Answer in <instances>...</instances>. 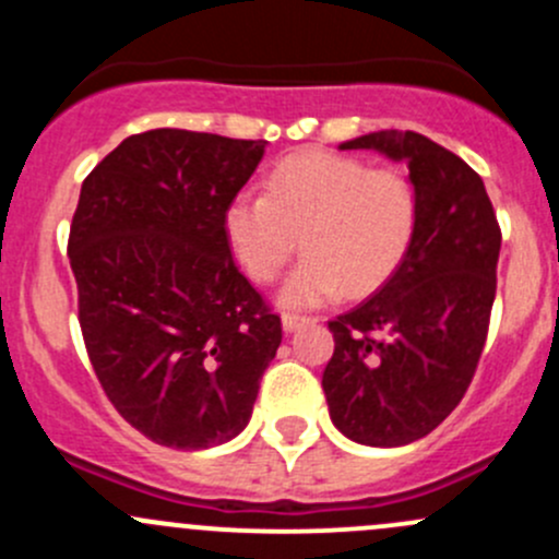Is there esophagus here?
Returning <instances> with one entry per match:
<instances>
[{"instance_id":"esophagus-1","label":"esophagus","mask_w":559,"mask_h":559,"mask_svg":"<svg viewBox=\"0 0 559 559\" xmlns=\"http://www.w3.org/2000/svg\"><path fill=\"white\" fill-rule=\"evenodd\" d=\"M308 316H297V313H284L281 316V326H284V332H295L300 330V326L308 324Z\"/></svg>"}]
</instances>
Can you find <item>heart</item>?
Here are the masks:
<instances>
[{
  "label": "heart",
  "mask_w": 559,
  "mask_h": 559,
  "mask_svg": "<svg viewBox=\"0 0 559 559\" xmlns=\"http://www.w3.org/2000/svg\"><path fill=\"white\" fill-rule=\"evenodd\" d=\"M419 222L416 189L400 170L308 151L281 162L264 194L240 191L224 207V235L240 267L270 284L297 251L306 259L278 292L286 308H316L341 292L370 295L400 267Z\"/></svg>",
  "instance_id": "heart-1"
}]
</instances>
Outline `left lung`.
<instances>
[{
    "mask_svg": "<svg viewBox=\"0 0 559 559\" xmlns=\"http://www.w3.org/2000/svg\"><path fill=\"white\" fill-rule=\"evenodd\" d=\"M341 148L403 162L419 222L386 284L330 321L335 352L321 386L343 436L362 447H405L452 414L476 373L498 284L500 227L478 173L425 134L384 129Z\"/></svg>",
    "mask_w": 559,
    "mask_h": 559,
    "instance_id": "1",
    "label": "left lung"
}]
</instances>
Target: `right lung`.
<instances>
[{"label":"right lung","mask_w":559,"mask_h":559,"mask_svg":"<svg viewBox=\"0 0 559 559\" xmlns=\"http://www.w3.org/2000/svg\"><path fill=\"white\" fill-rule=\"evenodd\" d=\"M264 145L151 129L81 186L70 264L83 341L118 414L159 447L197 452L240 436L281 346V319L224 235V207Z\"/></svg>","instance_id":"right-lung-1"}]
</instances>
